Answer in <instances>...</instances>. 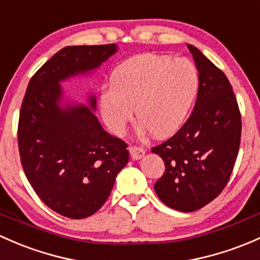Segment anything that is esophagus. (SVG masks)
I'll use <instances>...</instances> for the list:
<instances>
[{"label":"esophagus","instance_id":"1","mask_svg":"<svg viewBox=\"0 0 260 260\" xmlns=\"http://www.w3.org/2000/svg\"><path fill=\"white\" fill-rule=\"evenodd\" d=\"M129 153H131V157H132V159L138 160V159H141V158L144 157L146 151H144L143 148H141V147H131Z\"/></svg>","mask_w":260,"mask_h":260}]
</instances>
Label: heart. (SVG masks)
I'll return each instance as SVG.
<instances>
[{
    "instance_id": "b5f03b06",
    "label": "heart",
    "mask_w": 260,
    "mask_h": 260,
    "mask_svg": "<svg viewBox=\"0 0 260 260\" xmlns=\"http://www.w3.org/2000/svg\"><path fill=\"white\" fill-rule=\"evenodd\" d=\"M196 66L162 54L131 57L113 71L111 87L100 95L103 121L116 135L133 119L154 137H169L184 123L198 92Z\"/></svg>"
}]
</instances>
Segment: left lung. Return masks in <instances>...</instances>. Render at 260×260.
Returning a JSON list of instances; mask_svg holds the SVG:
<instances>
[{
  "mask_svg": "<svg viewBox=\"0 0 260 260\" xmlns=\"http://www.w3.org/2000/svg\"><path fill=\"white\" fill-rule=\"evenodd\" d=\"M198 70L194 108L165 143L153 147L166 166L155 182L160 201L179 212H194L217 198L238 155L242 119L233 88L222 71L198 48L187 45Z\"/></svg>",
  "mask_w": 260,
  "mask_h": 260,
  "instance_id": "obj_1",
  "label": "left lung"
}]
</instances>
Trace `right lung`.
<instances>
[{
    "label": "right lung",
    "mask_w": 260,
    "mask_h": 260,
    "mask_svg": "<svg viewBox=\"0 0 260 260\" xmlns=\"http://www.w3.org/2000/svg\"><path fill=\"white\" fill-rule=\"evenodd\" d=\"M118 51L116 43L68 46L29 81L18 122V149L29 184L58 214L82 219L107 201L128 163L127 144L106 132L88 106L64 100L61 82L88 75Z\"/></svg>",
    "instance_id": "add662e5"
}]
</instances>
